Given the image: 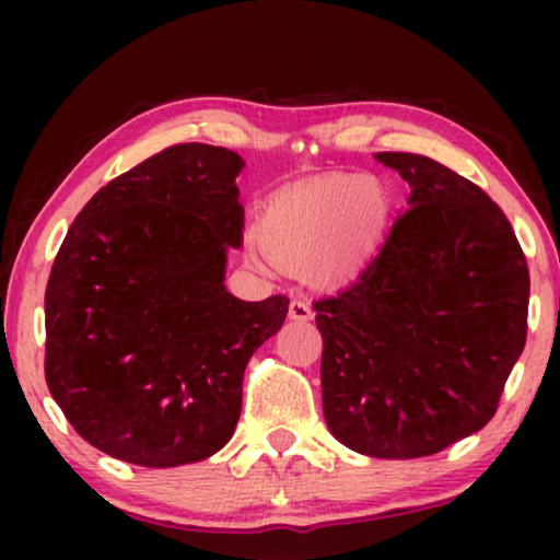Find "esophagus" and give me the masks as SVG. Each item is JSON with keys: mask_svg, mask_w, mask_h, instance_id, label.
I'll list each match as a JSON object with an SVG mask.
<instances>
[{"mask_svg": "<svg viewBox=\"0 0 560 560\" xmlns=\"http://www.w3.org/2000/svg\"><path fill=\"white\" fill-rule=\"evenodd\" d=\"M288 316L293 320H311L313 308L303 301V298H293V301H290V305H288Z\"/></svg>", "mask_w": 560, "mask_h": 560, "instance_id": "34e87169", "label": "esophagus"}]
</instances>
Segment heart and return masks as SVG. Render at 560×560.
<instances>
[{
  "instance_id": "obj_1",
  "label": "heart",
  "mask_w": 560,
  "mask_h": 560,
  "mask_svg": "<svg viewBox=\"0 0 560 560\" xmlns=\"http://www.w3.org/2000/svg\"><path fill=\"white\" fill-rule=\"evenodd\" d=\"M362 175H324L282 190L259 219V249L272 265L316 285H339L362 270L382 217L366 206Z\"/></svg>"
}]
</instances>
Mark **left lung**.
<instances>
[{
	"mask_svg": "<svg viewBox=\"0 0 560 560\" xmlns=\"http://www.w3.org/2000/svg\"><path fill=\"white\" fill-rule=\"evenodd\" d=\"M410 186L380 255L313 303L326 425L374 458H420L485 428L525 349L530 272L500 206L451 167L377 152Z\"/></svg>",
	"mask_w": 560,
	"mask_h": 560,
	"instance_id": "obj_1",
	"label": "left lung"
}]
</instances>
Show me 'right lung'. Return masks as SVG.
<instances>
[{"instance_id": "obj_1", "label": "right lung", "mask_w": 560, "mask_h": 560, "mask_svg": "<svg viewBox=\"0 0 560 560\" xmlns=\"http://www.w3.org/2000/svg\"><path fill=\"white\" fill-rule=\"evenodd\" d=\"M244 160L173 144L121 173L68 229L45 290V382L91 446L137 466L203 462L232 439L249 357L288 298L226 293Z\"/></svg>"}]
</instances>
